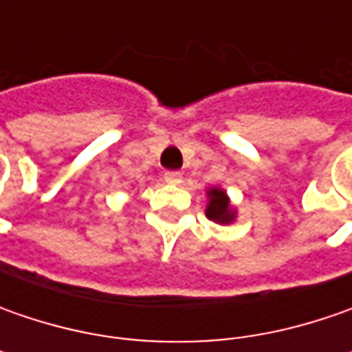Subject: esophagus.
I'll list each match as a JSON object with an SVG mask.
<instances>
[{
	"label": "esophagus",
	"mask_w": 352,
	"mask_h": 352,
	"mask_svg": "<svg viewBox=\"0 0 352 352\" xmlns=\"http://www.w3.org/2000/svg\"><path fill=\"white\" fill-rule=\"evenodd\" d=\"M164 180L168 184H180L182 182V174L178 170H168V172H164Z\"/></svg>",
	"instance_id": "obj_1"
}]
</instances>
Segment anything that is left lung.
Segmentation results:
<instances>
[{"instance_id": "left-lung-1", "label": "left lung", "mask_w": 352, "mask_h": 352, "mask_svg": "<svg viewBox=\"0 0 352 352\" xmlns=\"http://www.w3.org/2000/svg\"><path fill=\"white\" fill-rule=\"evenodd\" d=\"M208 196H210V206L206 210L208 219L217 221V223H231L235 219V213L229 210V199L225 196L223 190L213 188L208 192Z\"/></svg>"}]
</instances>
